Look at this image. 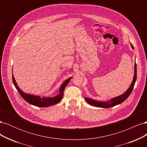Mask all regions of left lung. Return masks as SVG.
<instances>
[{
    "instance_id": "obj_1",
    "label": "left lung",
    "mask_w": 147,
    "mask_h": 147,
    "mask_svg": "<svg viewBox=\"0 0 147 147\" xmlns=\"http://www.w3.org/2000/svg\"><path fill=\"white\" fill-rule=\"evenodd\" d=\"M131 45L132 48L134 50V47L131 43ZM137 79V65L136 63L134 64V77H133L132 82L131 84V85L129 87V88L127 90V91L123 93V94L117 96L115 97H113V98L111 99L110 100L106 101V102H103V101H98L96 100H94L90 98H87V97H84V99L88 102L89 104H90L91 105L97 107H101V108H110L112 107L113 106H115L117 105L121 104L122 102H123L124 100H125L127 97L129 96L131 94V93L134 88V84L136 81Z\"/></svg>"
}]
</instances>
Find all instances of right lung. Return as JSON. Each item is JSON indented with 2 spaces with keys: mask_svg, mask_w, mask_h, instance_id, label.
Instances as JSON below:
<instances>
[{
  "mask_svg": "<svg viewBox=\"0 0 147 147\" xmlns=\"http://www.w3.org/2000/svg\"><path fill=\"white\" fill-rule=\"evenodd\" d=\"M72 78V77H70L68 79H67L66 80H65L64 82L61 84V86L59 88V94L53 97H40L38 96H34L33 94H27V93L24 92L19 88V86H18L15 77L13 76V74H12V79L13 84H14L16 89L20 93L21 96L23 97L26 102H28L29 104L33 105L34 106L38 107H47L55 105L57 103H59L63 97L64 91L65 88L67 85L70 80Z\"/></svg>",
  "mask_w": 147,
  "mask_h": 147,
  "instance_id": "right-lung-1",
  "label": "right lung"
}]
</instances>
